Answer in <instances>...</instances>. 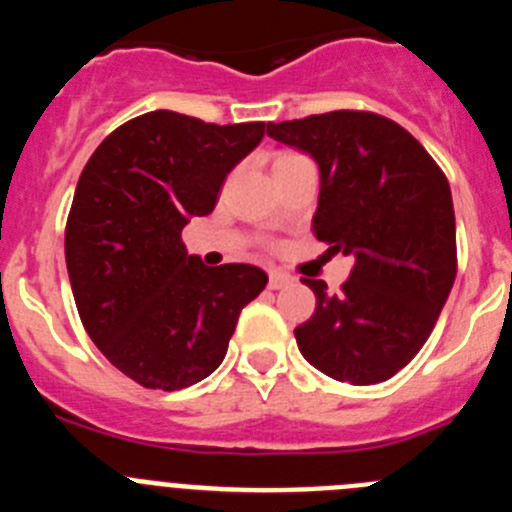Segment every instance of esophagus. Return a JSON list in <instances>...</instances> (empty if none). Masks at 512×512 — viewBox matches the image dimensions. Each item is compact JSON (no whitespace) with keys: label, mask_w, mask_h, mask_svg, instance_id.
<instances>
[{"label":"esophagus","mask_w":512,"mask_h":512,"mask_svg":"<svg viewBox=\"0 0 512 512\" xmlns=\"http://www.w3.org/2000/svg\"><path fill=\"white\" fill-rule=\"evenodd\" d=\"M295 282V279L289 277L287 271H282V269H271L269 271V289H282V287H287V284H292Z\"/></svg>","instance_id":"esophagus-1"}]
</instances>
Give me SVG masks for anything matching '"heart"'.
Segmentation results:
<instances>
[{
  "mask_svg": "<svg viewBox=\"0 0 512 512\" xmlns=\"http://www.w3.org/2000/svg\"><path fill=\"white\" fill-rule=\"evenodd\" d=\"M289 156H295V153H289ZM282 158H287V156H282Z\"/></svg>",
  "mask_w": 512,
  "mask_h": 512,
  "instance_id": "heart-1",
  "label": "heart"
}]
</instances>
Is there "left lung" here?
Instances as JSON below:
<instances>
[{"instance_id": "1", "label": "left lung", "mask_w": 512, "mask_h": 512, "mask_svg": "<svg viewBox=\"0 0 512 512\" xmlns=\"http://www.w3.org/2000/svg\"><path fill=\"white\" fill-rule=\"evenodd\" d=\"M266 135L320 166L312 233L354 256L338 295L305 279L315 312L297 325L302 356L328 377L377 384L395 377L431 336L456 279L449 179L390 117L336 110L269 122Z\"/></svg>"}]
</instances>
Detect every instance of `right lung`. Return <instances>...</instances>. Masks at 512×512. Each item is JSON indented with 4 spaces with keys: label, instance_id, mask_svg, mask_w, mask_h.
<instances>
[{
    "label": "right lung",
    "instance_id": "add662e5",
    "mask_svg": "<svg viewBox=\"0 0 512 512\" xmlns=\"http://www.w3.org/2000/svg\"><path fill=\"white\" fill-rule=\"evenodd\" d=\"M264 133V122L146 112L112 130L81 171L63 243L76 310L107 361L146 390L210 377L269 282L259 266H205L182 241Z\"/></svg>",
    "mask_w": 512,
    "mask_h": 512
}]
</instances>
